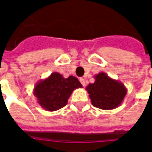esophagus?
<instances>
[{
    "label": "esophagus",
    "mask_w": 152,
    "mask_h": 152,
    "mask_svg": "<svg viewBox=\"0 0 152 152\" xmlns=\"http://www.w3.org/2000/svg\"><path fill=\"white\" fill-rule=\"evenodd\" d=\"M80 83H81V85H82L83 86H86V80H85V79L80 78Z\"/></svg>",
    "instance_id": "1"
}]
</instances>
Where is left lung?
<instances>
[{
	"label": "left lung",
	"instance_id": "8db88e82",
	"mask_svg": "<svg viewBox=\"0 0 152 152\" xmlns=\"http://www.w3.org/2000/svg\"><path fill=\"white\" fill-rule=\"evenodd\" d=\"M94 78V83L86 87L93 106L102 110H112L121 105L127 94L124 84L104 72L95 75Z\"/></svg>",
	"mask_w": 152,
	"mask_h": 152
}]
</instances>
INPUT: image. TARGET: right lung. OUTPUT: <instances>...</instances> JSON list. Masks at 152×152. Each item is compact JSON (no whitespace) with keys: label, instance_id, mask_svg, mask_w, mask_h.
I'll list each match as a JSON object with an SVG mask.
<instances>
[{"label":"right lung","instance_id":"right-lung-1","mask_svg":"<svg viewBox=\"0 0 152 152\" xmlns=\"http://www.w3.org/2000/svg\"><path fill=\"white\" fill-rule=\"evenodd\" d=\"M78 88H82V85L76 77L64 78L59 73L53 72L36 85L33 94L42 108L54 112L65 107L73 90Z\"/></svg>","mask_w":152,"mask_h":152}]
</instances>
